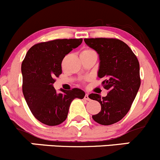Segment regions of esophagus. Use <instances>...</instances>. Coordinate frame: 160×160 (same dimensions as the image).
I'll use <instances>...</instances> for the list:
<instances>
[{"instance_id": "obj_1", "label": "esophagus", "mask_w": 160, "mask_h": 160, "mask_svg": "<svg viewBox=\"0 0 160 160\" xmlns=\"http://www.w3.org/2000/svg\"><path fill=\"white\" fill-rule=\"evenodd\" d=\"M84 99H85V100H88V101H89V100H90L89 96H88V94H85V97H84Z\"/></svg>"}]
</instances>
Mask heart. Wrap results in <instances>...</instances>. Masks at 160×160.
<instances>
[{
    "label": "heart",
    "instance_id": "obj_1",
    "mask_svg": "<svg viewBox=\"0 0 160 160\" xmlns=\"http://www.w3.org/2000/svg\"><path fill=\"white\" fill-rule=\"evenodd\" d=\"M96 53L92 49H85V50H83L81 53Z\"/></svg>",
    "mask_w": 160,
    "mask_h": 160
}]
</instances>
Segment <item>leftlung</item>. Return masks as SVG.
I'll use <instances>...</instances> for the list:
<instances>
[{
    "label": "left lung",
    "instance_id": "8db88e82",
    "mask_svg": "<svg viewBox=\"0 0 160 160\" xmlns=\"http://www.w3.org/2000/svg\"><path fill=\"white\" fill-rule=\"evenodd\" d=\"M85 42L99 56V78L108 90L107 96L96 93L89 98L100 103L101 111L92 119L102 125H110L121 121L131 109L141 85L140 68L137 57L130 47L115 38H90Z\"/></svg>",
    "mask_w": 160,
    "mask_h": 160
}]
</instances>
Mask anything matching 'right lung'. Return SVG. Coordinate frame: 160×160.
<instances>
[{"instance_id": "obj_1", "label": "right lung", "mask_w": 160, "mask_h": 160, "mask_svg": "<svg viewBox=\"0 0 160 160\" xmlns=\"http://www.w3.org/2000/svg\"><path fill=\"white\" fill-rule=\"evenodd\" d=\"M82 39H58L35 44L27 52L22 64V92L33 116L42 124L59 125L68 117L71 102L83 99L79 88L61 90L58 93L53 84L61 73L63 59L81 45Z\"/></svg>"}]
</instances>
